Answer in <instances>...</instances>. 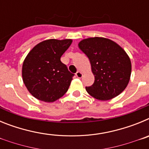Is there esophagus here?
<instances>
[{"label": "esophagus", "instance_id": "esophagus-1", "mask_svg": "<svg viewBox=\"0 0 149 149\" xmlns=\"http://www.w3.org/2000/svg\"><path fill=\"white\" fill-rule=\"evenodd\" d=\"M76 74V76H77V77H78V78H81V77H82V76H83V73L81 72H77V73L75 74Z\"/></svg>", "mask_w": 149, "mask_h": 149}]
</instances>
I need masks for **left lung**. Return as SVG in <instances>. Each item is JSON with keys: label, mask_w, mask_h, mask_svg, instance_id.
<instances>
[{"label": "left lung", "mask_w": 149, "mask_h": 149, "mask_svg": "<svg viewBox=\"0 0 149 149\" xmlns=\"http://www.w3.org/2000/svg\"><path fill=\"white\" fill-rule=\"evenodd\" d=\"M78 47L89 58L95 76L94 84L86 87L91 96L107 101L125 90L131 77V63L121 46L109 39L93 37L83 39Z\"/></svg>", "instance_id": "obj_1"}]
</instances>
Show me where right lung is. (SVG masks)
Listing matches in <instances>:
<instances>
[{"mask_svg":"<svg viewBox=\"0 0 149 149\" xmlns=\"http://www.w3.org/2000/svg\"><path fill=\"white\" fill-rule=\"evenodd\" d=\"M72 39H48L39 43L24 59L22 78L33 97L45 102H54L65 95L74 74L60 60Z\"/></svg>","mask_w":149,"mask_h":149,"instance_id":"add662e5","label":"right lung"}]
</instances>
